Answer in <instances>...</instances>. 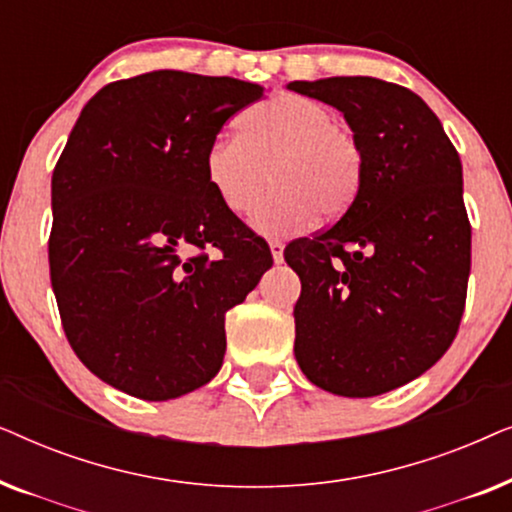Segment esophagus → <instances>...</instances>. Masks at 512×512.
I'll use <instances>...</instances> for the list:
<instances>
[{
  "label": "esophagus",
  "mask_w": 512,
  "mask_h": 512,
  "mask_svg": "<svg viewBox=\"0 0 512 512\" xmlns=\"http://www.w3.org/2000/svg\"><path fill=\"white\" fill-rule=\"evenodd\" d=\"M270 251H272V261L275 263L284 261V242L282 240H270Z\"/></svg>",
  "instance_id": "obj_1"
}]
</instances>
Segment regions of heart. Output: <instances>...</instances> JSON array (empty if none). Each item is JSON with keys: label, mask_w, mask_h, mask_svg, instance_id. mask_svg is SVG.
Segmentation results:
<instances>
[{"label": "heart", "mask_w": 512, "mask_h": 512, "mask_svg": "<svg viewBox=\"0 0 512 512\" xmlns=\"http://www.w3.org/2000/svg\"><path fill=\"white\" fill-rule=\"evenodd\" d=\"M240 137H216L205 172L216 198L233 214H247L268 179L275 188L254 212L263 233H291L321 214L338 219L361 188L363 153L326 104L282 93L249 107L237 121Z\"/></svg>", "instance_id": "obj_1"}]
</instances>
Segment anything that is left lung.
<instances>
[{
	"label": "left lung",
	"mask_w": 512,
	"mask_h": 512,
	"mask_svg": "<svg viewBox=\"0 0 512 512\" xmlns=\"http://www.w3.org/2000/svg\"><path fill=\"white\" fill-rule=\"evenodd\" d=\"M289 90L342 111L363 153L352 207L284 249L303 284L293 352L324 391L380 396L429 370L459 331L471 272L459 153L396 83L333 76Z\"/></svg>",
	"instance_id": "left-lung-1"
}]
</instances>
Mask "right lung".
<instances>
[{
    "instance_id": "1",
    "label": "right lung",
    "mask_w": 512,
    "mask_h": 512,
    "mask_svg": "<svg viewBox=\"0 0 512 512\" xmlns=\"http://www.w3.org/2000/svg\"><path fill=\"white\" fill-rule=\"evenodd\" d=\"M263 86L160 69L83 107L51 181V284L90 373L170 401L219 373L226 312L272 268L268 242L216 198L205 156Z\"/></svg>"
}]
</instances>
